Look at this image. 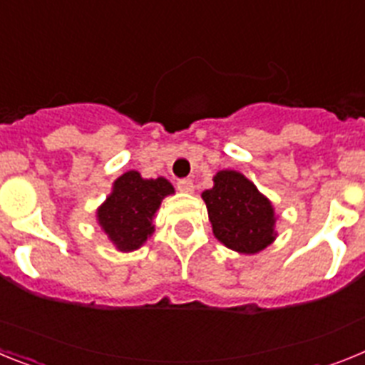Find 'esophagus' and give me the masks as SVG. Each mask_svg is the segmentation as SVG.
Here are the masks:
<instances>
[{
	"instance_id": "obj_1",
	"label": "esophagus",
	"mask_w": 365,
	"mask_h": 365,
	"mask_svg": "<svg viewBox=\"0 0 365 365\" xmlns=\"http://www.w3.org/2000/svg\"><path fill=\"white\" fill-rule=\"evenodd\" d=\"M177 190L182 193H193V182L190 179H180L177 182Z\"/></svg>"
}]
</instances>
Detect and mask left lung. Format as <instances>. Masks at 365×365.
<instances>
[{
	"label": "left lung",
	"instance_id": "obj_1",
	"mask_svg": "<svg viewBox=\"0 0 365 365\" xmlns=\"http://www.w3.org/2000/svg\"><path fill=\"white\" fill-rule=\"evenodd\" d=\"M215 240L240 254L265 250L276 240L278 215L267 195L235 170H221L214 186L201 193Z\"/></svg>",
	"mask_w": 365,
	"mask_h": 365
}]
</instances>
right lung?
<instances>
[{
  "label": "right lung",
  "instance_id": "right-lung-1",
  "mask_svg": "<svg viewBox=\"0 0 365 365\" xmlns=\"http://www.w3.org/2000/svg\"><path fill=\"white\" fill-rule=\"evenodd\" d=\"M175 193L164 177L144 179L135 170L113 182L111 193L96 208V222L120 252H133L155 232L153 217L164 197Z\"/></svg>",
  "mask_w": 365,
  "mask_h": 365
}]
</instances>
